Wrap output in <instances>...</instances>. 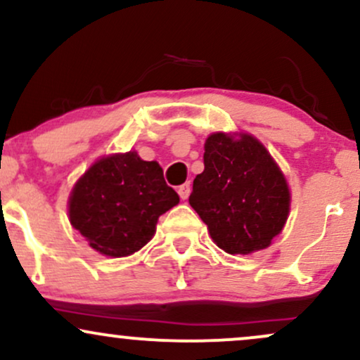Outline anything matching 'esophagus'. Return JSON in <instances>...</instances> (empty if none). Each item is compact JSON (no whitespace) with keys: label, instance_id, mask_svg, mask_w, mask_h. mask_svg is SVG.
<instances>
[{"label":"esophagus","instance_id":"obj_1","mask_svg":"<svg viewBox=\"0 0 360 360\" xmlns=\"http://www.w3.org/2000/svg\"><path fill=\"white\" fill-rule=\"evenodd\" d=\"M177 193H179L181 200H188L189 198V193H191V186H189V183H184L179 186V189H177Z\"/></svg>","mask_w":360,"mask_h":360}]
</instances>
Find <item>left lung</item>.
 I'll return each mask as SVG.
<instances>
[{
	"instance_id": "8db88e82",
	"label": "left lung",
	"mask_w": 360,
	"mask_h": 360,
	"mask_svg": "<svg viewBox=\"0 0 360 360\" xmlns=\"http://www.w3.org/2000/svg\"><path fill=\"white\" fill-rule=\"evenodd\" d=\"M203 160L189 205L213 242L242 255L269 247L288 220L291 194L267 148L249 134L217 131L206 139Z\"/></svg>"
}]
</instances>
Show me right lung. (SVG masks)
Returning <instances> with one entry per match:
<instances>
[{
	"instance_id": "right-lung-1",
	"label": "right lung",
	"mask_w": 360,
	"mask_h": 360,
	"mask_svg": "<svg viewBox=\"0 0 360 360\" xmlns=\"http://www.w3.org/2000/svg\"><path fill=\"white\" fill-rule=\"evenodd\" d=\"M177 203L162 167L130 150L101 157L79 177L69 196V220L91 249L127 257L154 237L160 214Z\"/></svg>"
}]
</instances>
